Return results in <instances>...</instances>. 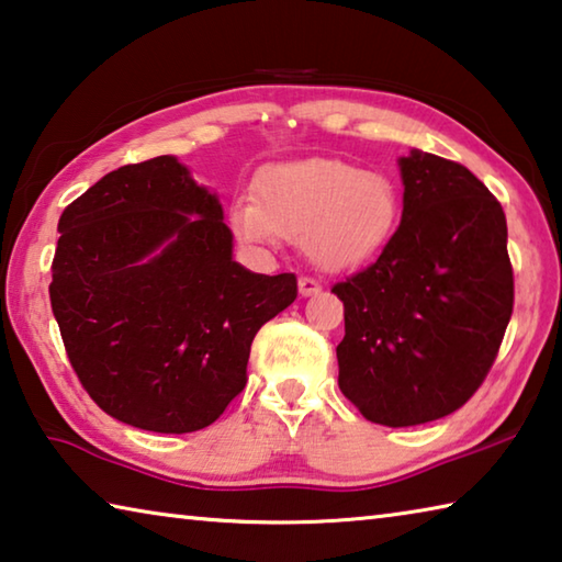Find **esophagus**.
<instances>
[{"instance_id":"obj_1","label":"esophagus","mask_w":562,"mask_h":562,"mask_svg":"<svg viewBox=\"0 0 562 562\" xmlns=\"http://www.w3.org/2000/svg\"><path fill=\"white\" fill-rule=\"evenodd\" d=\"M297 290H300L302 297H312V294L322 292V284L317 280H312V278H300Z\"/></svg>"}]
</instances>
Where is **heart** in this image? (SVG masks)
<instances>
[{
  "label": "heart",
  "instance_id": "1",
  "mask_svg": "<svg viewBox=\"0 0 562 562\" xmlns=\"http://www.w3.org/2000/svg\"><path fill=\"white\" fill-rule=\"evenodd\" d=\"M402 221V193L392 176L339 158L270 166L258 198L231 203V225L245 245L300 243L322 270H351L376 258Z\"/></svg>",
  "mask_w": 562,
  "mask_h": 562
}]
</instances>
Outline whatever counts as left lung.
Here are the masks:
<instances>
[{
  "instance_id": "1",
  "label": "left lung",
  "mask_w": 562,
  "mask_h": 562,
  "mask_svg": "<svg viewBox=\"0 0 562 562\" xmlns=\"http://www.w3.org/2000/svg\"><path fill=\"white\" fill-rule=\"evenodd\" d=\"M404 211L374 265L339 282V389L369 422L449 416L488 374L513 312L503 207L469 168L412 148Z\"/></svg>"
}]
</instances>
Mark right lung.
<instances>
[{
    "instance_id": "obj_1",
    "label": "right lung",
    "mask_w": 562,
    "mask_h": 562,
    "mask_svg": "<svg viewBox=\"0 0 562 562\" xmlns=\"http://www.w3.org/2000/svg\"><path fill=\"white\" fill-rule=\"evenodd\" d=\"M223 217L176 156L111 170L61 213L52 312L83 389L123 424L211 426L243 392L258 329L297 297L294 274L233 260Z\"/></svg>"
}]
</instances>
